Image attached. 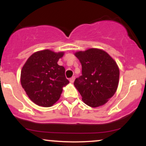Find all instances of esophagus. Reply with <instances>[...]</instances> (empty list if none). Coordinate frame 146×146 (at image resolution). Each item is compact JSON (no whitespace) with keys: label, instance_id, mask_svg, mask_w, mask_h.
Returning <instances> with one entry per match:
<instances>
[{"label":"esophagus","instance_id":"esophagus-1","mask_svg":"<svg viewBox=\"0 0 146 146\" xmlns=\"http://www.w3.org/2000/svg\"><path fill=\"white\" fill-rule=\"evenodd\" d=\"M74 80H75V77H72V78L69 79V82L71 83H73V82H74Z\"/></svg>","mask_w":146,"mask_h":146}]
</instances>
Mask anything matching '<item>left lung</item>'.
<instances>
[{
	"mask_svg": "<svg viewBox=\"0 0 146 146\" xmlns=\"http://www.w3.org/2000/svg\"><path fill=\"white\" fill-rule=\"evenodd\" d=\"M82 64V75L74 85L83 102L90 107L105 104L115 93L119 78L116 62L106 52L89 48L75 53Z\"/></svg>",
	"mask_w": 146,
	"mask_h": 146,
	"instance_id": "1",
	"label": "left lung"
}]
</instances>
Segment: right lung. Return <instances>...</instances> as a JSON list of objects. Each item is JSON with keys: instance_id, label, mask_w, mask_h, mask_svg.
I'll list each match as a JSON object with an SVG mask.
<instances>
[{"instance_id": "add662e5", "label": "right lung", "mask_w": 146, "mask_h": 146, "mask_svg": "<svg viewBox=\"0 0 146 146\" xmlns=\"http://www.w3.org/2000/svg\"><path fill=\"white\" fill-rule=\"evenodd\" d=\"M64 52L43 50L28 58L21 71V82L30 100L37 105L50 107L59 100L63 86L69 82L65 68L58 64Z\"/></svg>"}]
</instances>
